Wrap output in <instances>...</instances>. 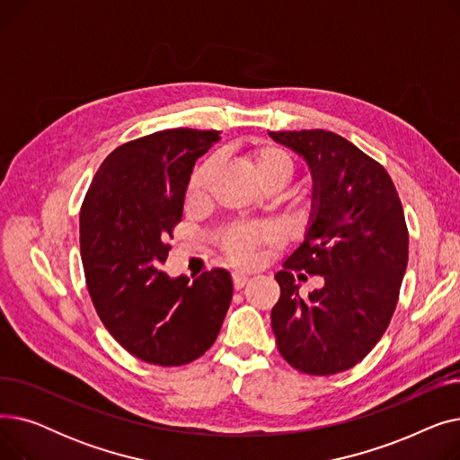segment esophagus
Returning <instances> with one entry per match:
<instances>
[{"instance_id": "obj_1", "label": "esophagus", "mask_w": 460, "mask_h": 460, "mask_svg": "<svg viewBox=\"0 0 460 460\" xmlns=\"http://www.w3.org/2000/svg\"><path fill=\"white\" fill-rule=\"evenodd\" d=\"M248 281H250V276H248V274H243V272H234V274H233V285H234V288H243Z\"/></svg>"}]
</instances>
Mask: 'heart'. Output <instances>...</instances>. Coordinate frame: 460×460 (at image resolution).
<instances>
[{
    "label": "heart",
    "mask_w": 460,
    "mask_h": 460,
    "mask_svg": "<svg viewBox=\"0 0 460 460\" xmlns=\"http://www.w3.org/2000/svg\"><path fill=\"white\" fill-rule=\"evenodd\" d=\"M246 162L259 184L276 181L281 186L295 173V160L278 145H257L246 153ZM217 167V156H208L188 182V201L199 203L210 184V179ZM278 234L269 226H234L224 236V252L229 261L236 264H250L255 259V250L261 244H274Z\"/></svg>",
    "instance_id": "1"
}]
</instances>
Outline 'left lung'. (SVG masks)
<instances>
[{
    "label": "left lung",
    "instance_id": "obj_1",
    "mask_svg": "<svg viewBox=\"0 0 460 460\" xmlns=\"http://www.w3.org/2000/svg\"><path fill=\"white\" fill-rule=\"evenodd\" d=\"M269 134L302 156L313 177L304 243L276 274V343L302 373H341L392 321L408 262L402 205L388 172L345 137L321 128ZM291 270L323 275L325 287L304 301Z\"/></svg>",
    "mask_w": 460,
    "mask_h": 460
}]
</instances>
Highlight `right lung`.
<instances>
[{
    "instance_id": "1",
    "label": "right lung",
    "mask_w": 460,
    "mask_h": 460,
    "mask_svg": "<svg viewBox=\"0 0 460 460\" xmlns=\"http://www.w3.org/2000/svg\"><path fill=\"white\" fill-rule=\"evenodd\" d=\"M217 130L172 128L117 147L99 167L80 212L87 288L113 340L147 364L175 367L205 354L233 298L224 269L169 278L173 227L181 222L193 164Z\"/></svg>"
}]
</instances>
